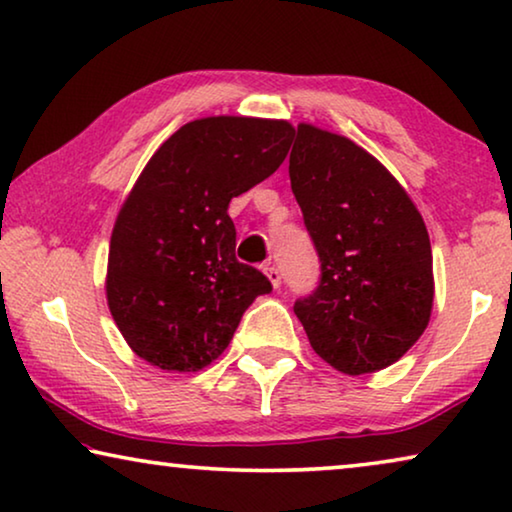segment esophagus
I'll return each mask as SVG.
<instances>
[{
    "label": "esophagus",
    "instance_id": "obj_1",
    "mask_svg": "<svg viewBox=\"0 0 512 512\" xmlns=\"http://www.w3.org/2000/svg\"><path fill=\"white\" fill-rule=\"evenodd\" d=\"M264 273H266V278H269V280H271V285L278 289V287H280V282H282V273H280V269H278V266H276V264H271V262H269V264H266V266H264Z\"/></svg>",
    "mask_w": 512,
    "mask_h": 512
}]
</instances>
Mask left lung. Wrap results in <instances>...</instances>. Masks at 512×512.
Returning a JSON list of instances; mask_svg holds the SVG:
<instances>
[{
  "mask_svg": "<svg viewBox=\"0 0 512 512\" xmlns=\"http://www.w3.org/2000/svg\"><path fill=\"white\" fill-rule=\"evenodd\" d=\"M294 135L292 193L322 262L319 287L294 312L317 356L345 375H370L427 329L430 236L407 190L363 147L312 124Z\"/></svg>",
  "mask_w": 512,
  "mask_h": 512,
  "instance_id": "1",
  "label": "left lung"
}]
</instances>
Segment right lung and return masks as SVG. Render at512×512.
Listing matches in <instances>:
<instances>
[{
    "label": "right lung",
    "mask_w": 512,
    "mask_h": 512,
    "mask_svg": "<svg viewBox=\"0 0 512 512\" xmlns=\"http://www.w3.org/2000/svg\"><path fill=\"white\" fill-rule=\"evenodd\" d=\"M282 119L204 117L167 137L114 220L105 296L128 347L167 372L207 368L243 312L271 292L234 255L232 197L271 177L292 147Z\"/></svg>",
    "instance_id": "1"
}]
</instances>
